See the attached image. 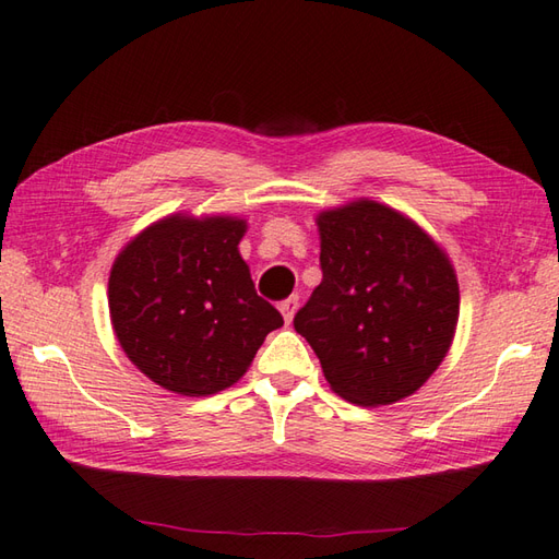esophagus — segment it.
<instances>
[{"instance_id":"esophagus-1","label":"esophagus","mask_w":559,"mask_h":559,"mask_svg":"<svg viewBox=\"0 0 559 559\" xmlns=\"http://www.w3.org/2000/svg\"><path fill=\"white\" fill-rule=\"evenodd\" d=\"M297 307H300V297H297V295H290L288 300H283V302L278 305V309H281V314H283L285 323H290V321H293Z\"/></svg>"}]
</instances>
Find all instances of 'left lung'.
Returning <instances> with one entry per match:
<instances>
[{"mask_svg":"<svg viewBox=\"0 0 559 559\" xmlns=\"http://www.w3.org/2000/svg\"><path fill=\"white\" fill-rule=\"evenodd\" d=\"M321 283L295 314L323 376L347 402L412 395L448 355L460 317L450 259L391 206L357 200L317 218Z\"/></svg>","mask_w":559,"mask_h":559,"instance_id":"left-lung-1","label":"left lung"}]
</instances>
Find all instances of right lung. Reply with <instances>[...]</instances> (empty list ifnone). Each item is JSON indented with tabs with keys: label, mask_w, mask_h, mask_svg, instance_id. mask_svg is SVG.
Wrapping results in <instances>:
<instances>
[{
	"label": "right lung",
	"mask_w": 559,
	"mask_h": 559,
	"mask_svg": "<svg viewBox=\"0 0 559 559\" xmlns=\"http://www.w3.org/2000/svg\"><path fill=\"white\" fill-rule=\"evenodd\" d=\"M245 221L168 216L116 257L109 276L114 333L133 365L180 395H214L248 371L283 326L259 297L238 242Z\"/></svg>",
	"instance_id": "1"
}]
</instances>
